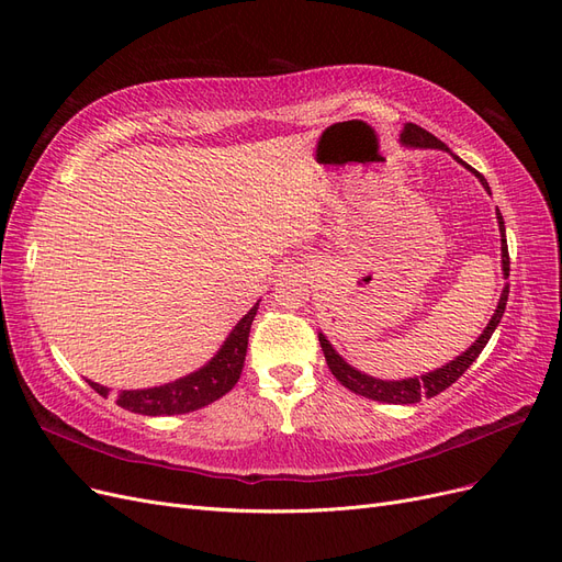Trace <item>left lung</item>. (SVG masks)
<instances>
[{
	"mask_svg": "<svg viewBox=\"0 0 562 562\" xmlns=\"http://www.w3.org/2000/svg\"><path fill=\"white\" fill-rule=\"evenodd\" d=\"M401 140L405 145L411 147H436V149H448L446 143H440L436 135H431L427 128H422L417 124H407L401 133ZM450 151V149H448ZM457 161H462L459 157H454ZM464 164V161H462ZM467 166V164H464ZM471 168V166H467ZM471 171L475 173V178H479L483 182L485 190L490 192L487 187V180L475 171V168H471ZM497 220H499V232H502V265H504V274L508 277V248H506V239H504V217L497 209ZM506 300H508V285L504 288V293L499 297V304H497V312L495 316L490 318L487 328L483 330V335L475 339V342L462 353L457 356L454 361H450L448 366L438 368L434 372H427V375L422 378H411V380H401V382H384V380H375V378H368L363 375V372L353 370L351 366H347L342 361V356H337L335 349L328 345V339L318 335V342H321V349L323 353H326V363L330 368L333 375L337 378V382L347 386L349 391H353V394L359 396H366V398H372V401H380V403H419L422 396H429L434 398L436 394H440V391H446L450 384H454L459 378L464 375L467 368L479 359V353L485 349L487 339L492 337V333H495V328L499 326V321L504 316V310H506Z\"/></svg>",
	"mask_w": 562,
	"mask_h": 562,
	"instance_id": "1",
	"label": "left lung"
}]
</instances>
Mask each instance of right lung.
Segmentation results:
<instances>
[{
	"mask_svg": "<svg viewBox=\"0 0 562 562\" xmlns=\"http://www.w3.org/2000/svg\"><path fill=\"white\" fill-rule=\"evenodd\" d=\"M258 314V304L236 323V328L229 333L227 342L217 351L215 359L203 366L201 370L192 372L178 382L155 386V389H140V391H119L116 405H122L124 411L138 413V415H184L199 411V407L209 405L217 398H223L232 386L239 382L246 349H248V333L252 326V318ZM91 389H95L100 396H108V389L95 382H89Z\"/></svg>",
	"mask_w": 562,
	"mask_h": 562,
	"instance_id": "add662e5",
	"label": "right lung"
}]
</instances>
